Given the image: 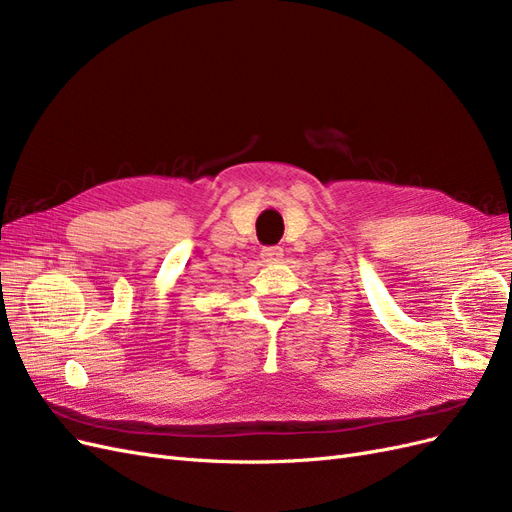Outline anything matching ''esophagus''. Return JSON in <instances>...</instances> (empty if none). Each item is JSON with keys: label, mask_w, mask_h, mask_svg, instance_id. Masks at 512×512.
I'll return each mask as SVG.
<instances>
[{"label": "esophagus", "mask_w": 512, "mask_h": 512, "mask_svg": "<svg viewBox=\"0 0 512 512\" xmlns=\"http://www.w3.org/2000/svg\"><path fill=\"white\" fill-rule=\"evenodd\" d=\"M260 258H262V262H267V265H273V262H280L284 258V250H282V247H277V245L262 247Z\"/></svg>", "instance_id": "34e87169"}]
</instances>
